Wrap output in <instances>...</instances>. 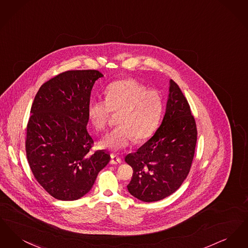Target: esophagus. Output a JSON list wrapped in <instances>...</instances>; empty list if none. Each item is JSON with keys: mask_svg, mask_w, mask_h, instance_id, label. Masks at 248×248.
Instances as JSON below:
<instances>
[{"mask_svg": "<svg viewBox=\"0 0 248 248\" xmlns=\"http://www.w3.org/2000/svg\"><path fill=\"white\" fill-rule=\"evenodd\" d=\"M110 158H111V160H110V164H111V165H118V164L122 163V159H121L119 156H117V155L111 154V155H110Z\"/></svg>", "mask_w": 248, "mask_h": 248, "instance_id": "1", "label": "esophagus"}]
</instances>
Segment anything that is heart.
Returning <instances> with one entry per match:
<instances>
[{"label": "heart", "mask_w": 248, "mask_h": 248, "mask_svg": "<svg viewBox=\"0 0 248 248\" xmlns=\"http://www.w3.org/2000/svg\"><path fill=\"white\" fill-rule=\"evenodd\" d=\"M104 94L105 100H91L87 108L88 117L98 131L106 129L111 112H118L119 125L101 140L102 148L119 152L134 139L145 140L157 129L164 111V99L159 91L126 79L110 83Z\"/></svg>", "instance_id": "obj_1"}]
</instances>
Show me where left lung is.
Here are the masks:
<instances>
[{
  "label": "left lung",
  "mask_w": 248,
  "mask_h": 248,
  "mask_svg": "<svg viewBox=\"0 0 248 248\" xmlns=\"http://www.w3.org/2000/svg\"><path fill=\"white\" fill-rule=\"evenodd\" d=\"M197 142V127L189 102L170 80L165 117L154 136L125 156L133 176L127 189L139 200H162L177 190L189 174Z\"/></svg>",
  "instance_id": "1"
}]
</instances>
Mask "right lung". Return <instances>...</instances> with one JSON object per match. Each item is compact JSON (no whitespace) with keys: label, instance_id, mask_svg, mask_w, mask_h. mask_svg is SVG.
I'll use <instances>...</instances> for the list:
<instances>
[{"label":"right lung","instance_id":"obj_1","mask_svg":"<svg viewBox=\"0 0 248 248\" xmlns=\"http://www.w3.org/2000/svg\"><path fill=\"white\" fill-rule=\"evenodd\" d=\"M96 70L67 71L44 83L37 92L27 124L26 154L38 183L54 198L74 201L94 185L110 156L91 152L87 108Z\"/></svg>","mask_w":248,"mask_h":248}]
</instances>
